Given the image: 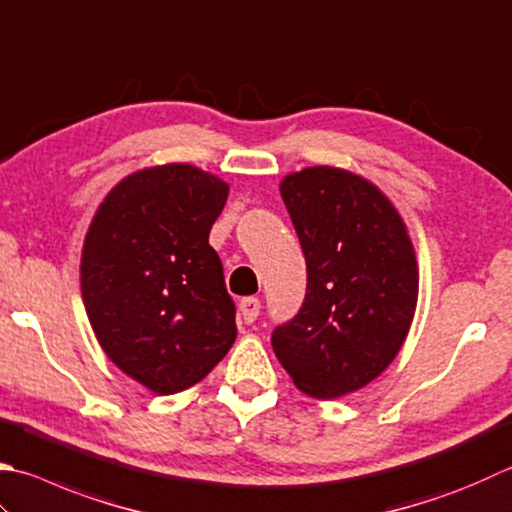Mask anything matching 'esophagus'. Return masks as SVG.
<instances>
[{
  "label": "esophagus",
  "instance_id": "esophagus-1",
  "mask_svg": "<svg viewBox=\"0 0 512 512\" xmlns=\"http://www.w3.org/2000/svg\"><path fill=\"white\" fill-rule=\"evenodd\" d=\"M259 308H262V302H259L257 297H244L242 302H239V313H242L246 324L255 322L259 315Z\"/></svg>",
  "mask_w": 512,
  "mask_h": 512
}]
</instances>
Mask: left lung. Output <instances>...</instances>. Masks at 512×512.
<instances>
[{
  "instance_id": "left-lung-1",
  "label": "left lung",
  "mask_w": 512,
  "mask_h": 512,
  "mask_svg": "<svg viewBox=\"0 0 512 512\" xmlns=\"http://www.w3.org/2000/svg\"><path fill=\"white\" fill-rule=\"evenodd\" d=\"M279 193L308 284L270 342L302 393L342 397L382 375L404 344L419 290L415 248L382 190L348 170L304 168Z\"/></svg>"
}]
</instances>
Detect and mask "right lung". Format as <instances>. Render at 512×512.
<instances>
[{"label":"right lung","mask_w":512,"mask_h":512,"mask_svg":"<svg viewBox=\"0 0 512 512\" xmlns=\"http://www.w3.org/2000/svg\"><path fill=\"white\" fill-rule=\"evenodd\" d=\"M228 184L190 164L122 179L82 250V297L110 362L157 395L186 390L237 337L222 259L208 244Z\"/></svg>","instance_id":"1"}]
</instances>
